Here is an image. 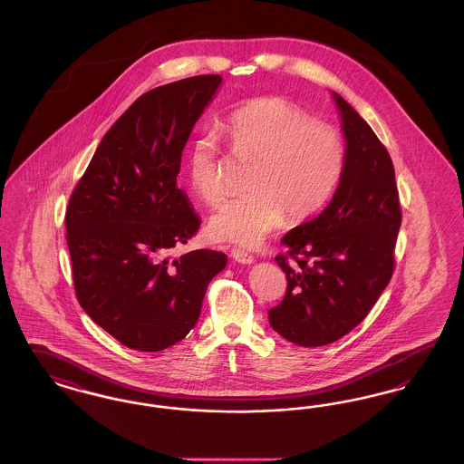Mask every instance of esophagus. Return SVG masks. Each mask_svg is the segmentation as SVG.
<instances>
[{"mask_svg": "<svg viewBox=\"0 0 464 464\" xmlns=\"http://www.w3.org/2000/svg\"><path fill=\"white\" fill-rule=\"evenodd\" d=\"M231 257L235 261H238L240 265H252L254 263V256H250L248 252H245L242 248H231Z\"/></svg>", "mask_w": 464, "mask_h": 464, "instance_id": "1", "label": "esophagus"}]
</instances>
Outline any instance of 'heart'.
I'll use <instances>...</instances> for the list:
<instances>
[{
	"instance_id": "obj_1",
	"label": "heart",
	"mask_w": 464,
	"mask_h": 464,
	"mask_svg": "<svg viewBox=\"0 0 464 464\" xmlns=\"http://www.w3.org/2000/svg\"><path fill=\"white\" fill-rule=\"evenodd\" d=\"M221 132L235 156L252 161L250 195L224 205L208 222L218 242L256 246L282 222L304 221L331 197L344 167L343 139L329 125L311 123L304 111L263 97L233 111ZM191 189L216 207L226 198L218 144L208 133L191 140L186 156Z\"/></svg>"
}]
</instances>
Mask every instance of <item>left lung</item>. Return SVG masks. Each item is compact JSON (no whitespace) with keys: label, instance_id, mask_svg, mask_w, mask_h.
<instances>
[{"label":"left lung","instance_id":"8db88e82","mask_svg":"<svg viewBox=\"0 0 464 464\" xmlns=\"http://www.w3.org/2000/svg\"><path fill=\"white\" fill-rule=\"evenodd\" d=\"M346 139L339 186L325 210L282 238L287 276L269 324L290 343L316 348L341 339L369 314L395 269L401 224L395 167L374 130L339 95Z\"/></svg>","mask_w":464,"mask_h":464}]
</instances>
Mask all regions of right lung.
Masks as SVG:
<instances>
[{"mask_svg":"<svg viewBox=\"0 0 464 464\" xmlns=\"http://www.w3.org/2000/svg\"><path fill=\"white\" fill-rule=\"evenodd\" d=\"M221 82L201 74L142 93L102 137L67 203L76 297L99 327L137 352L155 353L184 339L227 263L207 248L169 256L198 231L177 174Z\"/></svg>","mask_w":464,"mask_h":464,"instance_id":"1","label":"right lung"}]
</instances>
